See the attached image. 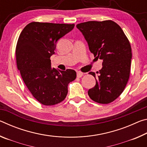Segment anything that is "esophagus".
I'll list each match as a JSON object with an SVG mask.
<instances>
[{"mask_svg": "<svg viewBox=\"0 0 147 147\" xmlns=\"http://www.w3.org/2000/svg\"><path fill=\"white\" fill-rule=\"evenodd\" d=\"M83 73H82V72H78L77 73V78H81L82 76H83Z\"/></svg>", "mask_w": 147, "mask_h": 147, "instance_id": "34e87169", "label": "esophagus"}]
</instances>
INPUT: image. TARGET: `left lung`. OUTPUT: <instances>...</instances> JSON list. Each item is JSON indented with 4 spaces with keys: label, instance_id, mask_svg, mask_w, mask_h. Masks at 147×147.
I'll return each mask as SVG.
<instances>
[{
    "label": "left lung",
    "instance_id": "1",
    "mask_svg": "<svg viewBox=\"0 0 147 147\" xmlns=\"http://www.w3.org/2000/svg\"><path fill=\"white\" fill-rule=\"evenodd\" d=\"M95 58L102 60V68L88 94L100 104H109L123 93L130 76L131 49L127 37L119 24L111 20L88 21L76 25Z\"/></svg>",
    "mask_w": 147,
    "mask_h": 147
}]
</instances>
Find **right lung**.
I'll use <instances>...</instances> for the list:
<instances>
[{
    "instance_id": "obj_1",
    "label": "right lung",
    "mask_w": 147,
    "mask_h": 147,
    "mask_svg": "<svg viewBox=\"0 0 147 147\" xmlns=\"http://www.w3.org/2000/svg\"><path fill=\"white\" fill-rule=\"evenodd\" d=\"M74 24L32 22L24 27L16 46L17 69L27 88L41 104L53 106L65 98L68 84L75 80L73 69L51 67L58 40L74 28Z\"/></svg>"
}]
</instances>
